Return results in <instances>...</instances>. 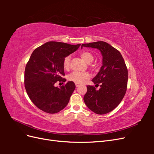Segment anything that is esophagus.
I'll return each instance as SVG.
<instances>
[{
    "mask_svg": "<svg viewBox=\"0 0 154 154\" xmlns=\"http://www.w3.org/2000/svg\"><path fill=\"white\" fill-rule=\"evenodd\" d=\"M79 86H80V85H78V83H76V87H78Z\"/></svg>",
    "mask_w": 154,
    "mask_h": 154,
    "instance_id": "obj_1",
    "label": "esophagus"
}]
</instances>
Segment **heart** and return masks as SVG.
<instances>
[{
	"mask_svg": "<svg viewBox=\"0 0 154 154\" xmlns=\"http://www.w3.org/2000/svg\"><path fill=\"white\" fill-rule=\"evenodd\" d=\"M80 57L88 63L92 62L93 61V60H94L93 55L91 53L87 52V51L82 53L80 54ZM70 62H71V57L68 56V57H66L63 60V67L66 69H68L70 66ZM88 78H89V74L87 72H82L78 71L72 72L71 74H70L68 76V79L70 81L78 83V84L83 83L84 82V81Z\"/></svg>",
	"mask_w": 154,
	"mask_h": 154,
	"instance_id": "heart-1",
	"label": "heart"
}]
</instances>
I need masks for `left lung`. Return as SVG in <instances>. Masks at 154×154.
I'll return each mask as SVG.
<instances>
[{
    "instance_id": "obj_1",
    "label": "left lung",
    "mask_w": 154,
    "mask_h": 154,
    "mask_svg": "<svg viewBox=\"0 0 154 154\" xmlns=\"http://www.w3.org/2000/svg\"><path fill=\"white\" fill-rule=\"evenodd\" d=\"M83 47L98 49L102 55V66L92 81L95 86H87L83 100L87 107L97 114L110 112L122 101L127 88L128 70L120 52L103 41L83 44Z\"/></svg>"
}]
</instances>
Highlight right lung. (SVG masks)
Instances as JSON below:
<instances>
[{"label": "right lung", "instance_id": "1", "mask_svg": "<svg viewBox=\"0 0 154 154\" xmlns=\"http://www.w3.org/2000/svg\"><path fill=\"white\" fill-rule=\"evenodd\" d=\"M80 44L71 45L59 42H48L31 54L24 72L27 94L38 108L49 114L63 110L76 88L73 82L57 87V82H66L63 60L76 51Z\"/></svg>", "mask_w": 154, "mask_h": 154}]
</instances>
